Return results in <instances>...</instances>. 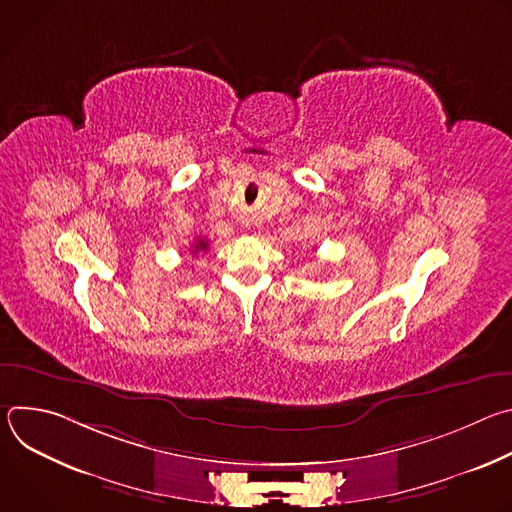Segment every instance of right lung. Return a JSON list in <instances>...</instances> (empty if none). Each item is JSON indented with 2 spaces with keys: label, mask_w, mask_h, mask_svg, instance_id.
Masks as SVG:
<instances>
[{
  "label": "right lung",
  "mask_w": 512,
  "mask_h": 512,
  "mask_svg": "<svg viewBox=\"0 0 512 512\" xmlns=\"http://www.w3.org/2000/svg\"><path fill=\"white\" fill-rule=\"evenodd\" d=\"M208 249V243L204 241V239H198V243L194 245V253H198V251H206Z\"/></svg>",
  "instance_id": "add662e5"
}]
</instances>
